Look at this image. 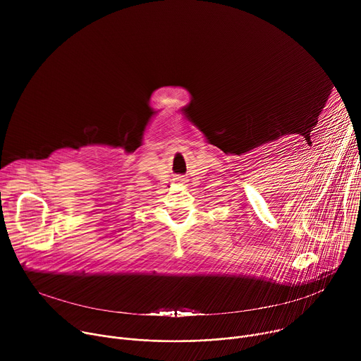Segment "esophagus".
I'll use <instances>...</instances> for the list:
<instances>
[{"mask_svg":"<svg viewBox=\"0 0 361 361\" xmlns=\"http://www.w3.org/2000/svg\"><path fill=\"white\" fill-rule=\"evenodd\" d=\"M176 181H177V183H180V184H184L187 180H185L184 177H177V178H176Z\"/></svg>","mask_w":361,"mask_h":361,"instance_id":"esophagus-1","label":"esophagus"}]
</instances>
